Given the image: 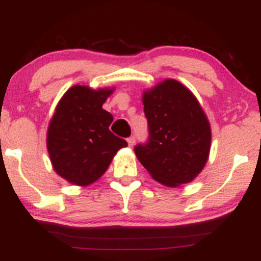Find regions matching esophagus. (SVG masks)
Masks as SVG:
<instances>
[{
	"label": "esophagus",
	"mask_w": 261,
	"mask_h": 261,
	"mask_svg": "<svg viewBox=\"0 0 261 261\" xmlns=\"http://www.w3.org/2000/svg\"><path fill=\"white\" fill-rule=\"evenodd\" d=\"M127 143H128V146H130V147H133L134 143H135V136H134V135H133V136L127 137Z\"/></svg>",
	"instance_id": "1"
}]
</instances>
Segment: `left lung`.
<instances>
[{"instance_id":"left-lung-1","label":"left lung","mask_w":261,"mask_h":261,"mask_svg":"<svg viewBox=\"0 0 261 261\" xmlns=\"http://www.w3.org/2000/svg\"><path fill=\"white\" fill-rule=\"evenodd\" d=\"M148 139L135 153L152 178L167 187L193 180L207 161L211 128L194 94L167 80L143 94Z\"/></svg>"}]
</instances>
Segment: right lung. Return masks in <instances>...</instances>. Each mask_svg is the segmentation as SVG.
<instances>
[{
    "label": "right lung",
    "mask_w": 261,
    "mask_h": 261,
    "mask_svg": "<svg viewBox=\"0 0 261 261\" xmlns=\"http://www.w3.org/2000/svg\"><path fill=\"white\" fill-rule=\"evenodd\" d=\"M110 94L112 89L73 86L56 107L47 130V151L56 173L72 184L99 179L116 152L127 146L109 130L113 115L101 108Z\"/></svg>",
    "instance_id": "obj_1"
}]
</instances>
